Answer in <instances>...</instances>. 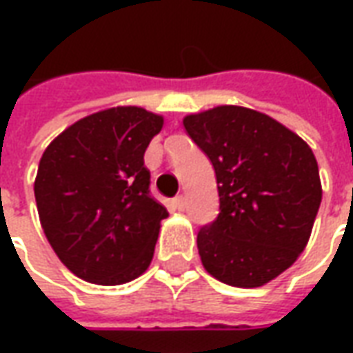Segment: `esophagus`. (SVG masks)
Returning <instances> with one entry per match:
<instances>
[{"label": "esophagus", "instance_id": "34e87169", "mask_svg": "<svg viewBox=\"0 0 353 353\" xmlns=\"http://www.w3.org/2000/svg\"><path fill=\"white\" fill-rule=\"evenodd\" d=\"M172 204H174V208H176V210H179V212H183V210H185V199H183V196H176V199L172 200Z\"/></svg>", "mask_w": 353, "mask_h": 353}]
</instances>
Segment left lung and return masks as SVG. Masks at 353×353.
Here are the masks:
<instances>
[{"instance_id":"8db88e82","label":"left lung","mask_w":353,"mask_h":353,"mask_svg":"<svg viewBox=\"0 0 353 353\" xmlns=\"http://www.w3.org/2000/svg\"><path fill=\"white\" fill-rule=\"evenodd\" d=\"M215 170L219 215L199 230L202 265L234 288L265 285L308 244L321 202L316 157L272 117L219 105L183 119Z\"/></svg>"}]
</instances>
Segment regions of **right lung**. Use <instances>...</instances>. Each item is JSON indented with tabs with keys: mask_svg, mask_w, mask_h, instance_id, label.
<instances>
[{
	"mask_svg": "<svg viewBox=\"0 0 353 353\" xmlns=\"http://www.w3.org/2000/svg\"><path fill=\"white\" fill-rule=\"evenodd\" d=\"M164 119L111 108L81 119L45 149L34 192L43 232L75 276L121 285L151 265L166 208L149 194L143 154Z\"/></svg>",
	"mask_w": 353,
	"mask_h": 353,
	"instance_id": "add662e5",
	"label": "right lung"
}]
</instances>
